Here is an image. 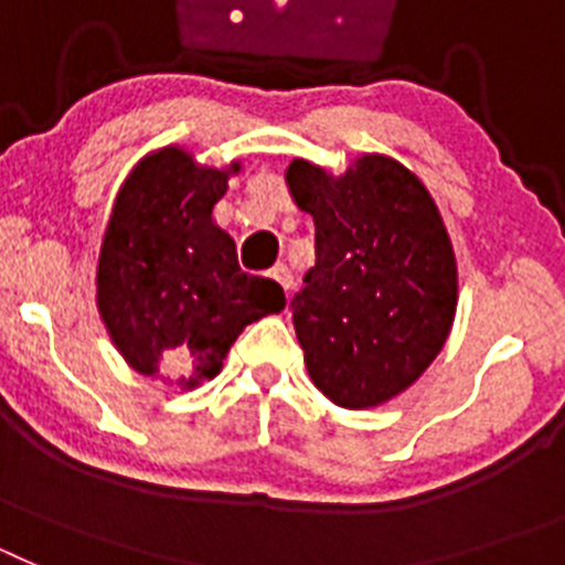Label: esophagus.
I'll return each instance as SVG.
<instances>
[{
    "label": "esophagus",
    "instance_id": "obj_1",
    "mask_svg": "<svg viewBox=\"0 0 565 565\" xmlns=\"http://www.w3.org/2000/svg\"><path fill=\"white\" fill-rule=\"evenodd\" d=\"M268 277H271L274 282H277V286L282 288V291H286V294L294 288V277H291V271H288L286 263H277V266H274L271 271H268Z\"/></svg>",
    "mask_w": 565,
    "mask_h": 565
}]
</instances>
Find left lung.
I'll return each instance as SVG.
<instances>
[{"mask_svg": "<svg viewBox=\"0 0 565 565\" xmlns=\"http://www.w3.org/2000/svg\"><path fill=\"white\" fill-rule=\"evenodd\" d=\"M286 183L317 228V263L291 299L308 376L348 411L391 402L456 319V254L436 201L387 154H362L339 178L297 158Z\"/></svg>", "mask_w": 565, "mask_h": 565, "instance_id": "1", "label": "left lung"}]
</instances>
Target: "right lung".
<instances>
[{
	"instance_id": "obj_1",
	"label": "right lung",
	"mask_w": 565,
	"mask_h": 565,
	"mask_svg": "<svg viewBox=\"0 0 565 565\" xmlns=\"http://www.w3.org/2000/svg\"><path fill=\"white\" fill-rule=\"evenodd\" d=\"M239 163L201 167L181 147L147 154L115 194L102 239L96 302L132 371L192 391L221 373L243 328L286 308L282 288L237 266L212 221Z\"/></svg>"
}]
</instances>
